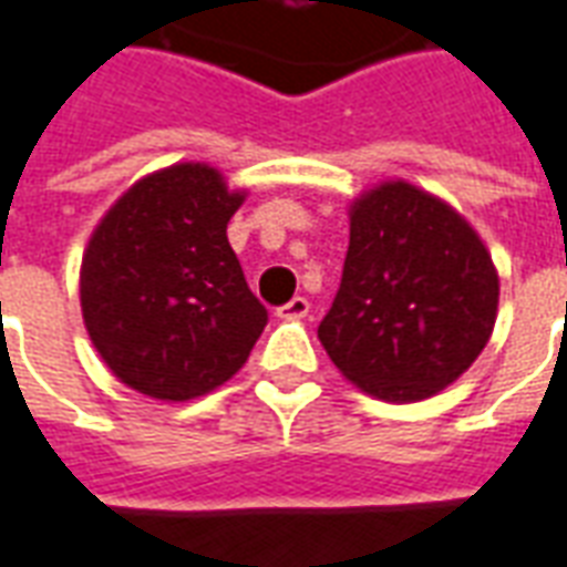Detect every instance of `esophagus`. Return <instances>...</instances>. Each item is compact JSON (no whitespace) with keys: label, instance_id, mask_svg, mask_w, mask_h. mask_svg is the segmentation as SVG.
Wrapping results in <instances>:
<instances>
[{"label":"esophagus","instance_id":"obj_1","mask_svg":"<svg viewBox=\"0 0 567 567\" xmlns=\"http://www.w3.org/2000/svg\"><path fill=\"white\" fill-rule=\"evenodd\" d=\"M307 312H309V300H307V297H291L288 303H282V307L276 309V316H279V319H288V321L303 319Z\"/></svg>","mask_w":567,"mask_h":567}]
</instances>
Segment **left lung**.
Listing matches in <instances>:
<instances>
[{
  "label": "left lung",
  "mask_w": 567,
  "mask_h": 567,
  "mask_svg": "<svg viewBox=\"0 0 567 567\" xmlns=\"http://www.w3.org/2000/svg\"><path fill=\"white\" fill-rule=\"evenodd\" d=\"M343 279L319 340L346 380L380 401H422L471 368L495 328L498 272L474 227L406 182L349 215Z\"/></svg>",
  "instance_id": "1"
}]
</instances>
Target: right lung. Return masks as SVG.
<instances>
[{"mask_svg": "<svg viewBox=\"0 0 567 567\" xmlns=\"http://www.w3.org/2000/svg\"><path fill=\"white\" fill-rule=\"evenodd\" d=\"M243 206L218 169L175 163L109 209L81 260V312L117 380L161 401L218 389L267 324L227 243Z\"/></svg>", "mask_w": 567, "mask_h": 567, "instance_id": "add662e5", "label": "right lung"}]
</instances>
